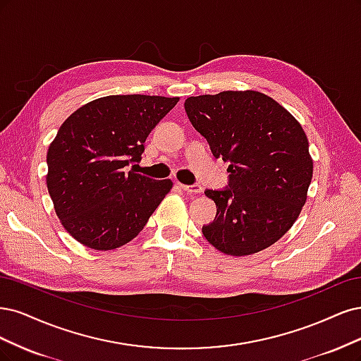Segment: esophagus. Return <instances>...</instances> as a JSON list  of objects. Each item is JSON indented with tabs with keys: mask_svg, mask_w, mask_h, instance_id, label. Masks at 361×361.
Returning <instances> with one entry per match:
<instances>
[{
	"mask_svg": "<svg viewBox=\"0 0 361 361\" xmlns=\"http://www.w3.org/2000/svg\"><path fill=\"white\" fill-rule=\"evenodd\" d=\"M177 185H178V188H180L181 190L188 192V193H201V192L204 190V189H202V185H200V184L188 185V184H181V183H177Z\"/></svg>",
	"mask_w": 361,
	"mask_h": 361,
	"instance_id": "esophagus-1",
	"label": "esophagus"
}]
</instances>
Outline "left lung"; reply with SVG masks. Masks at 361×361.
<instances>
[{
  "label": "left lung",
  "mask_w": 361,
  "mask_h": 361,
  "mask_svg": "<svg viewBox=\"0 0 361 361\" xmlns=\"http://www.w3.org/2000/svg\"><path fill=\"white\" fill-rule=\"evenodd\" d=\"M185 114L229 161V188L205 190L216 202L208 243L232 257L270 247L295 224L307 200L313 160L301 124L281 103L259 91H222L188 97Z\"/></svg>",
  "instance_id": "obj_1"
}]
</instances>
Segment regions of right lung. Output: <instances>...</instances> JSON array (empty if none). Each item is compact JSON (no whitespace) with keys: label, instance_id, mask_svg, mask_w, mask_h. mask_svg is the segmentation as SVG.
I'll list each match as a JSON object with an SVG mask.
<instances>
[{"label":"right lung","instance_id":"1","mask_svg":"<svg viewBox=\"0 0 361 361\" xmlns=\"http://www.w3.org/2000/svg\"><path fill=\"white\" fill-rule=\"evenodd\" d=\"M180 97L106 96L82 104L48 149L46 185L55 213L76 241L112 250L133 240L171 192V180L133 169L144 142Z\"/></svg>","mask_w":361,"mask_h":361}]
</instances>
